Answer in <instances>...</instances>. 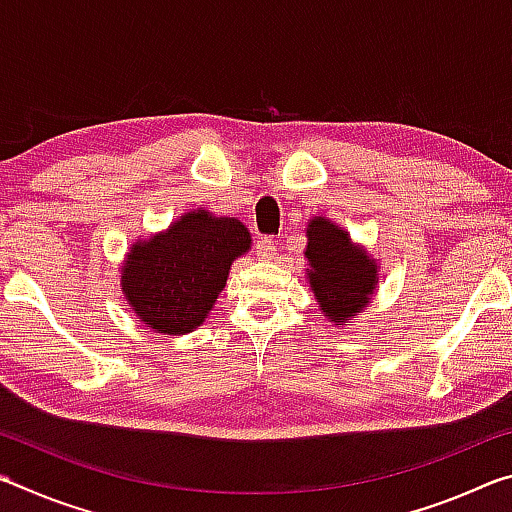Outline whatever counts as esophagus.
<instances>
[{
  "instance_id": "obj_1",
  "label": "esophagus",
  "mask_w": 512,
  "mask_h": 512,
  "mask_svg": "<svg viewBox=\"0 0 512 512\" xmlns=\"http://www.w3.org/2000/svg\"><path fill=\"white\" fill-rule=\"evenodd\" d=\"M255 253H257V257H262V259H273L277 255L275 239H271V237L259 239L257 246H255Z\"/></svg>"
}]
</instances>
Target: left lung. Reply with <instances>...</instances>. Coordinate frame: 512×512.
<instances>
[{
    "mask_svg": "<svg viewBox=\"0 0 512 512\" xmlns=\"http://www.w3.org/2000/svg\"><path fill=\"white\" fill-rule=\"evenodd\" d=\"M307 259L311 264L309 282L316 298L336 323H343L368 302L377 284V266L366 253L350 244L345 230L336 228L323 216L307 228Z\"/></svg>",
    "mask_w": 512,
    "mask_h": 512,
    "instance_id": "obj_1",
    "label": "left lung"
}]
</instances>
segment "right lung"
I'll return each mask as SVG.
<instances>
[{"instance_id":"1","label":"right lung","mask_w":512,"mask_h":512,"mask_svg":"<svg viewBox=\"0 0 512 512\" xmlns=\"http://www.w3.org/2000/svg\"><path fill=\"white\" fill-rule=\"evenodd\" d=\"M250 246L237 219L205 210L185 214L164 235L135 244L121 287L137 318L160 334H185L203 325L230 264Z\"/></svg>"}]
</instances>
